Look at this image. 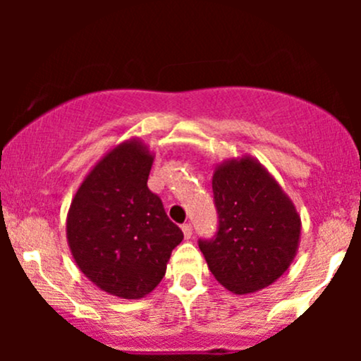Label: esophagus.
Masks as SVG:
<instances>
[{"mask_svg": "<svg viewBox=\"0 0 361 361\" xmlns=\"http://www.w3.org/2000/svg\"><path fill=\"white\" fill-rule=\"evenodd\" d=\"M181 231H183L185 239L192 238V226H190V224H183V226H181Z\"/></svg>", "mask_w": 361, "mask_h": 361, "instance_id": "34e87169", "label": "esophagus"}]
</instances>
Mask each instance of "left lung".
<instances>
[{"label": "left lung", "mask_w": 361, "mask_h": 361, "mask_svg": "<svg viewBox=\"0 0 361 361\" xmlns=\"http://www.w3.org/2000/svg\"><path fill=\"white\" fill-rule=\"evenodd\" d=\"M212 190L219 233L198 243L209 270L235 295L270 287L299 251L302 221L295 205L250 154L219 163Z\"/></svg>", "instance_id": "left-lung-1"}]
</instances>
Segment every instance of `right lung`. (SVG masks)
Instances as JSON below:
<instances>
[{"label":"right lung","mask_w":361,"mask_h":361,"mask_svg":"<svg viewBox=\"0 0 361 361\" xmlns=\"http://www.w3.org/2000/svg\"><path fill=\"white\" fill-rule=\"evenodd\" d=\"M154 152L139 137L110 149L74 193L66 238L82 275L103 292L137 300L166 273L183 233L147 188Z\"/></svg>","instance_id":"1"}]
</instances>
